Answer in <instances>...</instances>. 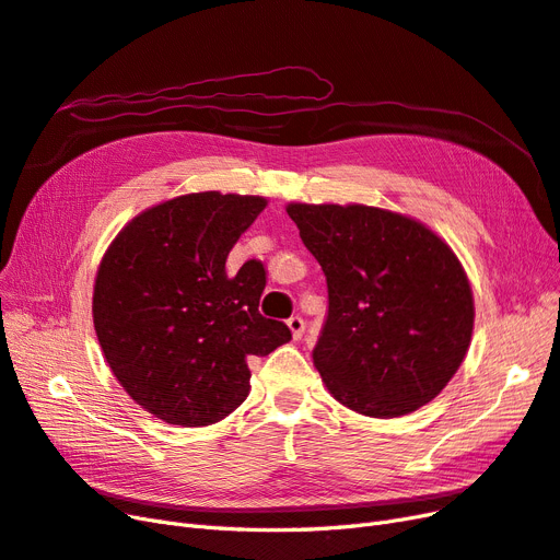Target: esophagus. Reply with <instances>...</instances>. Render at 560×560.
I'll list each match as a JSON object with an SVG mask.
<instances>
[{
    "label": "esophagus",
    "mask_w": 560,
    "mask_h": 560,
    "mask_svg": "<svg viewBox=\"0 0 560 560\" xmlns=\"http://www.w3.org/2000/svg\"><path fill=\"white\" fill-rule=\"evenodd\" d=\"M287 325H290L292 336L296 338V341H299V338L303 336V331H306V322H303V317H301V315H292L290 319H287Z\"/></svg>",
    "instance_id": "obj_1"
}]
</instances>
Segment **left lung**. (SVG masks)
I'll return each mask as SVG.
<instances>
[{"mask_svg": "<svg viewBox=\"0 0 560 560\" xmlns=\"http://www.w3.org/2000/svg\"><path fill=\"white\" fill-rule=\"evenodd\" d=\"M327 278L313 362L348 409L397 418L432 401L463 364L474 301L451 247L409 217L366 206L287 208Z\"/></svg>", "mask_w": 560, "mask_h": 560, "instance_id": "obj_1", "label": "left lung"}]
</instances>
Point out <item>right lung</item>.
Returning <instances> with one entry per match:
<instances>
[{"label":"right lung","instance_id":"1","mask_svg":"<svg viewBox=\"0 0 560 560\" xmlns=\"http://www.w3.org/2000/svg\"><path fill=\"white\" fill-rule=\"evenodd\" d=\"M264 208L259 196L217 191L165 200L135 217L97 268V341L126 393L171 425L226 418L249 393L247 362L292 338L259 313V259L226 273Z\"/></svg>","mask_w":560,"mask_h":560}]
</instances>
